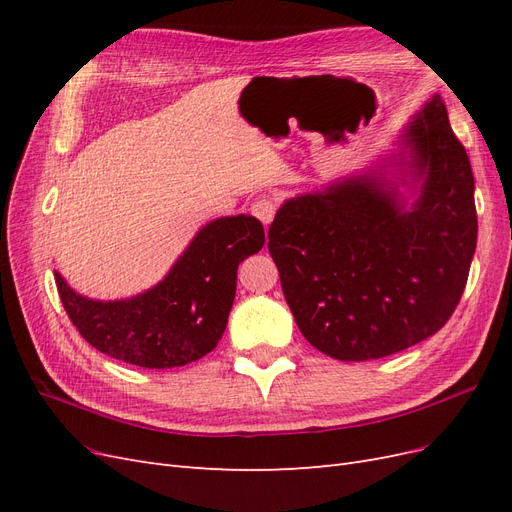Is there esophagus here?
I'll list each match as a JSON object with an SVG mask.
<instances>
[{"label": "esophagus", "mask_w": 512, "mask_h": 512, "mask_svg": "<svg viewBox=\"0 0 512 512\" xmlns=\"http://www.w3.org/2000/svg\"><path fill=\"white\" fill-rule=\"evenodd\" d=\"M275 211H277V203L271 196H260L254 200V205H252V213L265 226H269L273 222Z\"/></svg>", "instance_id": "1"}]
</instances>
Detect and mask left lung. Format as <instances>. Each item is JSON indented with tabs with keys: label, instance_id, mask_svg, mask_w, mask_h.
Returning a JSON list of instances; mask_svg holds the SVG:
<instances>
[{
	"label": "left lung",
	"instance_id": "left-lung-1",
	"mask_svg": "<svg viewBox=\"0 0 512 512\" xmlns=\"http://www.w3.org/2000/svg\"><path fill=\"white\" fill-rule=\"evenodd\" d=\"M474 175L440 94L365 168L284 200L269 252L297 327L337 361L382 359L453 316L476 250Z\"/></svg>",
	"mask_w": 512,
	"mask_h": 512
}]
</instances>
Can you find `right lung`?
<instances>
[{
    "label": "right lung",
    "instance_id": "right-lung-1",
    "mask_svg": "<svg viewBox=\"0 0 512 512\" xmlns=\"http://www.w3.org/2000/svg\"><path fill=\"white\" fill-rule=\"evenodd\" d=\"M262 245L265 228L254 215H228L200 228L162 280L134 297H83L57 271L55 282L72 324L96 350L147 369L181 367L218 346L239 262Z\"/></svg>",
    "mask_w": 512,
    "mask_h": 512
}]
</instances>
